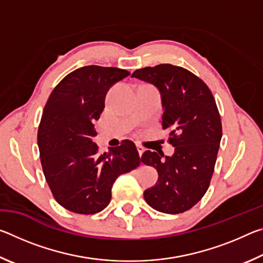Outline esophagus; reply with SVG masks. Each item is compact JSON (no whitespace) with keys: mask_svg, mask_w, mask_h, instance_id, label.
<instances>
[{"mask_svg":"<svg viewBox=\"0 0 263 263\" xmlns=\"http://www.w3.org/2000/svg\"><path fill=\"white\" fill-rule=\"evenodd\" d=\"M137 149H138V153H139V155L141 157L142 155V153H144V147H142V146H140V145H137Z\"/></svg>","mask_w":263,"mask_h":263,"instance_id":"34e87169","label":"esophagus"}]
</instances>
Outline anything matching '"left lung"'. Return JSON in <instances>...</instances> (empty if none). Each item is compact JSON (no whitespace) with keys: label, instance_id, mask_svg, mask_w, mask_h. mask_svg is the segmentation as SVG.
<instances>
[{"label":"left lung","instance_id":"obj_1","mask_svg":"<svg viewBox=\"0 0 263 263\" xmlns=\"http://www.w3.org/2000/svg\"><path fill=\"white\" fill-rule=\"evenodd\" d=\"M132 77L154 84L161 94L162 128L171 130L172 157L146 151L141 162L158 171V183L145 190L149 206L182 213L201 201L210 185L221 139V121L206 83L190 70L169 64L137 69Z\"/></svg>","mask_w":263,"mask_h":263}]
</instances>
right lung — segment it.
<instances>
[{
  "mask_svg": "<svg viewBox=\"0 0 263 263\" xmlns=\"http://www.w3.org/2000/svg\"><path fill=\"white\" fill-rule=\"evenodd\" d=\"M127 75V70L116 67L78 68L57 84L44 108L38 127L44 175L55 201L74 213L103 210L116 179L140 164L131 140L103 154L91 140L106 92Z\"/></svg>",
  "mask_w": 263,
  "mask_h": 263,
  "instance_id": "1",
  "label": "right lung"
}]
</instances>
